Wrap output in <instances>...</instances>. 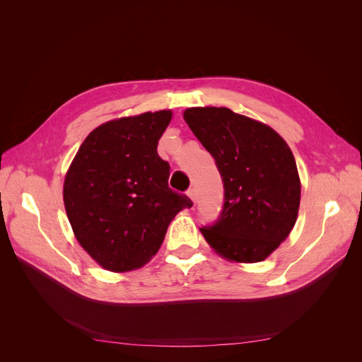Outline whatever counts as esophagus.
<instances>
[{
    "label": "esophagus",
    "mask_w": 362,
    "mask_h": 362,
    "mask_svg": "<svg viewBox=\"0 0 362 362\" xmlns=\"http://www.w3.org/2000/svg\"><path fill=\"white\" fill-rule=\"evenodd\" d=\"M187 196L194 202V201H196V190H194V189H189V190H187Z\"/></svg>",
    "instance_id": "esophagus-1"
}]
</instances>
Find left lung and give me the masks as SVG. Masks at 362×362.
Masks as SVG:
<instances>
[{
  "mask_svg": "<svg viewBox=\"0 0 362 362\" xmlns=\"http://www.w3.org/2000/svg\"><path fill=\"white\" fill-rule=\"evenodd\" d=\"M182 116L216 160L225 187L221 218L199 231L228 261L266 259L291 233L300 205V178L287 141L226 107H192Z\"/></svg>",
  "mask_w": 362,
  "mask_h": 362,
  "instance_id": "1",
  "label": "left lung"
}]
</instances>
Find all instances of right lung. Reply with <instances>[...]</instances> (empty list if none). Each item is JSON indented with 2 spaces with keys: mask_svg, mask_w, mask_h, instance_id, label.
<instances>
[{
  "mask_svg": "<svg viewBox=\"0 0 362 362\" xmlns=\"http://www.w3.org/2000/svg\"><path fill=\"white\" fill-rule=\"evenodd\" d=\"M172 110L124 116L84 139L63 182V202L75 238L103 269L124 273L154 257L185 194L169 189V164L158 140Z\"/></svg>",
  "mask_w": 362,
  "mask_h": 362,
  "instance_id": "add662e5",
  "label": "right lung"
}]
</instances>
